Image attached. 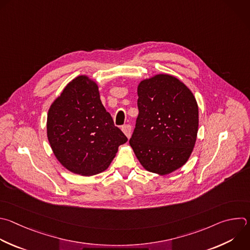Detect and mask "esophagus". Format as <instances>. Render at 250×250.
Segmentation results:
<instances>
[{
  "label": "esophagus",
  "mask_w": 250,
  "mask_h": 250,
  "mask_svg": "<svg viewBox=\"0 0 250 250\" xmlns=\"http://www.w3.org/2000/svg\"><path fill=\"white\" fill-rule=\"evenodd\" d=\"M122 130H123L124 133L126 135L127 138L130 137V135H131V125H123Z\"/></svg>",
  "instance_id": "esophagus-1"
}]
</instances>
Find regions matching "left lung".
Wrapping results in <instances>:
<instances>
[{"label":"left lung","instance_id":"left-lung-1","mask_svg":"<svg viewBox=\"0 0 250 250\" xmlns=\"http://www.w3.org/2000/svg\"><path fill=\"white\" fill-rule=\"evenodd\" d=\"M138 117L129 139L137 159L149 172L168 175L188 160L198 130V106L178 78L158 74L137 88Z\"/></svg>","mask_w":250,"mask_h":250}]
</instances>
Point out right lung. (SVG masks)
Listing matches in <instances>:
<instances>
[{"label":"right lung","instance_id":"1","mask_svg":"<svg viewBox=\"0 0 250 250\" xmlns=\"http://www.w3.org/2000/svg\"><path fill=\"white\" fill-rule=\"evenodd\" d=\"M47 135L60 163L81 176L105 171L127 141L104 108L97 84L85 75L70 81L51 105Z\"/></svg>","mask_w":250,"mask_h":250}]
</instances>
